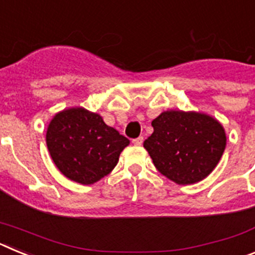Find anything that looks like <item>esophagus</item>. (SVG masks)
Masks as SVG:
<instances>
[{
	"instance_id": "34e87169",
	"label": "esophagus",
	"mask_w": 255,
	"mask_h": 255,
	"mask_svg": "<svg viewBox=\"0 0 255 255\" xmlns=\"http://www.w3.org/2000/svg\"><path fill=\"white\" fill-rule=\"evenodd\" d=\"M143 136H139V138H136V139H134V140H132V143H134V145H141V144H143Z\"/></svg>"
}]
</instances>
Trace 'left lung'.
I'll return each instance as SVG.
<instances>
[{"label": "left lung", "instance_id": "1", "mask_svg": "<svg viewBox=\"0 0 255 255\" xmlns=\"http://www.w3.org/2000/svg\"><path fill=\"white\" fill-rule=\"evenodd\" d=\"M152 126L144 148L155 168L179 185L206 179L226 148L224 126L206 114L164 111L152 121Z\"/></svg>", "mask_w": 255, "mask_h": 255}]
</instances>
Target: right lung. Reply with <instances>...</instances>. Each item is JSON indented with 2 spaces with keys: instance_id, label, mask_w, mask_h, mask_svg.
Here are the masks:
<instances>
[{
  "instance_id": "obj_1",
  "label": "right lung",
  "mask_w": 255,
  "mask_h": 255,
  "mask_svg": "<svg viewBox=\"0 0 255 255\" xmlns=\"http://www.w3.org/2000/svg\"><path fill=\"white\" fill-rule=\"evenodd\" d=\"M47 148L62 175L91 185L111 172L130 140L98 114L83 107L67 108L53 116L47 129Z\"/></svg>"
}]
</instances>
